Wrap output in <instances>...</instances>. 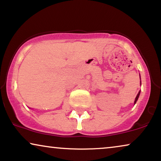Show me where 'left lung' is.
I'll return each mask as SVG.
<instances>
[{"label": "left lung", "instance_id": "obj_1", "mask_svg": "<svg viewBox=\"0 0 161 161\" xmlns=\"http://www.w3.org/2000/svg\"><path fill=\"white\" fill-rule=\"evenodd\" d=\"M140 79H141V76H140ZM140 93H141V91L138 92V94H137V96H136V99H135V102H134V104H136V102H137V101H138L139 96H140Z\"/></svg>", "mask_w": 161, "mask_h": 161}]
</instances>
